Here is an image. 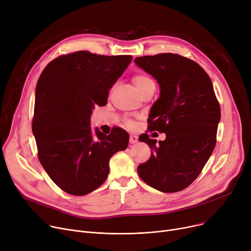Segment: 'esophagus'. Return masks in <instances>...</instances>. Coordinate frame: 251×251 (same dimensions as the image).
Here are the masks:
<instances>
[{"instance_id":"obj_1","label":"esophagus","mask_w":251,"mask_h":251,"mask_svg":"<svg viewBox=\"0 0 251 251\" xmlns=\"http://www.w3.org/2000/svg\"><path fill=\"white\" fill-rule=\"evenodd\" d=\"M138 141V137L136 135H130V138H129V142L131 144H134Z\"/></svg>"}]
</instances>
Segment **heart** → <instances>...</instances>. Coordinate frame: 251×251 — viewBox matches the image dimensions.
Wrapping results in <instances>:
<instances>
[{"label": "heart", "mask_w": 251, "mask_h": 251, "mask_svg": "<svg viewBox=\"0 0 251 251\" xmlns=\"http://www.w3.org/2000/svg\"><path fill=\"white\" fill-rule=\"evenodd\" d=\"M133 81H134L138 91L146 88L149 85H151V83H154L151 78L144 74H137L134 77H133Z\"/></svg>", "instance_id": "obj_1"}]
</instances>
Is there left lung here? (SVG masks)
I'll return each mask as SVG.
<instances>
[{"label": "left lung", "instance_id": "left-lung-1", "mask_svg": "<svg viewBox=\"0 0 251 251\" xmlns=\"http://www.w3.org/2000/svg\"><path fill=\"white\" fill-rule=\"evenodd\" d=\"M134 62L157 81L159 98L149 113V130L165 139L139 137L152 149L137 173L144 182L162 193L189 187L202 172L216 145L221 111L213 83L195 61L173 53L136 57Z\"/></svg>", "mask_w": 251, "mask_h": 251}]
</instances>
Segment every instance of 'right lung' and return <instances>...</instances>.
Instances as JSON below:
<instances>
[{
  "label": "right lung",
  "mask_w": 251,
  "mask_h": 251,
  "mask_svg": "<svg viewBox=\"0 0 251 251\" xmlns=\"http://www.w3.org/2000/svg\"><path fill=\"white\" fill-rule=\"evenodd\" d=\"M131 60L77 51L48 63L38 78L32 122L38 158L65 193L85 196L98 189L109 175L110 158L128 146L124 129L106 135L96 128L94 134L91 115L96 105L107 104Z\"/></svg>",
  "instance_id": "right-lung-1"
}]
</instances>
